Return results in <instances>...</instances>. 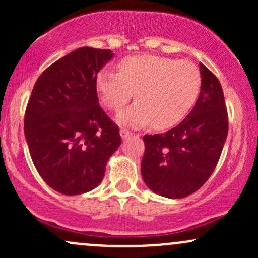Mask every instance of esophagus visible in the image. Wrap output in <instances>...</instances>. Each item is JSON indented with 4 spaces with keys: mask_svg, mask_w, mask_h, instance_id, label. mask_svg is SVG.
<instances>
[{
    "mask_svg": "<svg viewBox=\"0 0 258 258\" xmlns=\"http://www.w3.org/2000/svg\"><path fill=\"white\" fill-rule=\"evenodd\" d=\"M119 134H121L122 139H127V137L131 136L132 132L128 131V130H127V128H121V131H119Z\"/></svg>",
    "mask_w": 258,
    "mask_h": 258,
    "instance_id": "1",
    "label": "esophagus"
}]
</instances>
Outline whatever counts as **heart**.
<instances>
[{"instance_id": "heart-1", "label": "heart", "mask_w": 258, "mask_h": 258, "mask_svg": "<svg viewBox=\"0 0 258 258\" xmlns=\"http://www.w3.org/2000/svg\"><path fill=\"white\" fill-rule=\"evenodd\" d=\"M201 83V72L194 62L144 54L122 59L118 72L101 70L95 85L103 105L113 111L126 106L136 92L137 102L118 114L121 123H151L165 130L186 117L199 97Z\"/></svg>"}]
</instances>
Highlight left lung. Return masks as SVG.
Wrapping results in <instances>:
<instances>
[{"mask_svg": "<svg viewBox=\"0 0 258 258\" xmlns=\"http://www.w3.org/2000/svg\"><path fill=\"white\" fill-rule=\"evenodd\" d=\"M201 92L191 113L166 134L145 135L141 172L160 196L183 199L201 188L217 166L228 132L222 87L205 64Z\"/></svg>", "mask_w": 258, "mask_h": 258, "instance_id": "obj_1", "label": "left lung"}]
</instances>
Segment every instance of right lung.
<instances>
[{
  "label": "right lung",
  "mask_w": 258,
  "mask_h": 258,
  "mask_svg": "<svg viewBox=\"0 0 258 258\" xmlns=\"http://www.w3.org/2000/svg\"><path fill=\"white\" fill-rule=\"evenodd\" d=\"M113 53L81 47L42 72L25 112V136L36 170L59 194L81 195L102 181L121 145L119 128L98 105L96 76Z\"/></svg>",
  "instance_id": "obj_1"
}]
</instances>
